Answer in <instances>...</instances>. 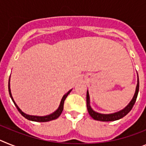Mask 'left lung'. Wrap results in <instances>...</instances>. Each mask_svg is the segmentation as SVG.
I'll return each instance as SVG.
<instances>
[{"label":"left lung","mask_w":146,"mask_h":146,"mask_svg":"<svg viewBox=\"0 0 146 146\" xmlns=\"http://www.w3.org/2000/svg\"><path fill=\"white\" fill-rule=\"evenodd\" d=\"M138 92H139V78H138V74H137V84L136 87V90H135V93H134L133 98L131 101L129 102V104L123 109L120 111L115 112V113L111 114H101L98 112H96L94 110L91 108L90 104V96H89V92L87 90V107L88 112L90 114L91 117L94 120H100V121H115V120H119V119L122 118L124 116H126L129 111H131L132 109L133 106L135 104L136 101L137 97Z\"/></svg>","instance_id":"8db88e82"}]
</instances>
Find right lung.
Segmentation results:
<instances>
[{
    "label": "right lung",
    "instance_id": "1",
    "mask_svg": "<svg viewBox=\"0 0 146 146\" xmlns=\"http://www.w3.org/2000/svg\"><path fill=\"white\" fill-rule=\"evenodd\" d=\"M9 82H10V78L9 79V92L10 97H11L12 101H13L14 104H15V106L17 107V110L19 111V112H20V113L21 114V115H22L24 117H26V119H28V120H31V121H35V122H48V121H50V120H55V119L58 118V117L60 116V115L62 114V111H63L64 100L66 99L67 96L70 94V92H71V90H70L68 91V92H67L66 94L64 95V96H63L62 98V100H61L60 105H59V108L56 110L54 112H53V113L50 114V115H45V116H35V115H27V114H26V113H24L23 111H22V110L19 108L18 106L16 104V103H15V101H14L13 98H12V93H11Z\"/></svg>",
    "mask_w": 146,
    "mask_h": 146
}]
</instances>
